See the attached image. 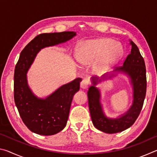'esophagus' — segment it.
Instances as JSON below:
<instances>
[{
  "label": "esophagus",
  "instance_id": "obj_1",
  "mask_svg": "<svg viewBox=\"0 0 157 157\" xmlns=\"http://www.w3.org/2000/svg\"><path fill=\"white\" fill-rule=\"evenodd\" d=\"M89 86V82L87 79H83L80 83V87L82 89H87Z\"/></svg>",
  "mask_w": 157,
  "mask_h": 157
}]
</instances>
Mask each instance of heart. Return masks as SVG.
<instances>
[{"label": "heart", "instance_id": "heart-1", "mask_svg": "<svg viewBox=\"0 0 157 157\" xmlns=\"http://www.w3.org/2000/svg\"><path fill=\"white\" fill-rule=\"evenodd\" d=\"M123 55L121 44L108 38L90 39L79 45L77 62L82 66L91 65L93 72L103 74L121 59Z\"/></svg>", "mask_w": 157, "mask_h": 157}]
</instances>
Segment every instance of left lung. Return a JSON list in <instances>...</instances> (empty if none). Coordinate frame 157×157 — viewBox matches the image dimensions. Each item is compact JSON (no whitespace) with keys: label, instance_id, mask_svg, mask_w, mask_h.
Returning a JSON list of instances; mask_svg holds the SVG:
<instances>
[{"label":"left lung","instance_id":"8db88e82","mask_svg":"<svg viewBox=\"0 0 157 157\" xmlns=\"http://www.w3.org/2000/svg\"><path fill=\"white\" fill-rule=\"evenodd\" d=\"M129 44L132 46L131 52L124 60L123 65L101 78L92 77L91 85L87 92L92 123L95 128L107 134L121 132L131 127L140 114L145 100L147 86L145 62L136 45L131 40ZM118 75H124L128 78L132 90V102L125 113L116 118H111L105 113L101 90L97 85L113 79Z\"/></svg>","mask_w":157,"mask_h":157}]
</instances>
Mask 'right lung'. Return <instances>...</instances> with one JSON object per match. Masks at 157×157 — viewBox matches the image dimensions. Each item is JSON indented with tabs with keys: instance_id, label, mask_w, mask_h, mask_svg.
I'll return each instance as SVG.
<instances>
[{
	"instance_id": "right-lung-1",
	"label": "right lung",
	"mask_w": 157,
	"mask_h": 157,
	"mask_svg": "<svg viewBox=\"0 0 157 157\" xmlns=\"http://www.w3.org/2000/svg\"><path fill=\"white\" fill-rule=\"evenodd\" d=\"M75 32L44 33L36 36L21 52L14 77L15 104L26 127L35 134H57L67 123L73 95L82 79L76 78L59 86L46 97H38L29 86L27 74L38 53L45 48L66 43L76 36Z\"/></svg>"
}]
</instances>
